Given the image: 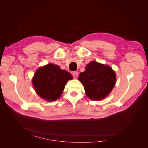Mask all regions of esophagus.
Wrapping results in <instances>:
<instances>
[{
	"label": "esophagus",
	"mask_w": 148,
	"mask_h": 148,
	"mask_svg": "<svg viewBox=\"0 0 148 148\" xmlns=\"http://www.w3.org/2000/svg\"><path fill=\"white\" fill-rule=\"evenodd\" d=\"M73 76L75 78H77L78 77V73L77 71H73Z\"/></svg>",
	"instance_id": "1"
}]
</instances>
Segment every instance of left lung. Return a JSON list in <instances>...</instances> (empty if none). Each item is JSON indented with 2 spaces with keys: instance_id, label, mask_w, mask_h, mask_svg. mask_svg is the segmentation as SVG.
<instances>
[{
  "instance_id": "left-lung-1",
  "label": "left lung",
  "mask_w": 148,
  "mask_h": 148,
  "mask_svg": "<svg viewBox=\"0 0 148 148\" xmlns=\"http://www.w3.org/2000/svg\"><path fill=\"white\" fill-rule=\"evenodd\" d=\"M78 79L83 84L89 99L100 101L112 90L116 83V75L110 66L92 61L86 65L85 71L80 73Z\"/></svg>"
}]
</instances>
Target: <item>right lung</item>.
<instances>
[{"label": "right lung", "mask_w": 148, "mask_h": 148, "mask_svg": "<svg viewBox=\"0 0 148 148\" xmlns=\"http://www.w3.org/2000/svg\"><path fill=\"white\" fill-rule=\"evenodd\" d=\"M71 75L53 64L40 67L32 79L35 91L42 99L53 101L59 99Z\"/></svg>", "instance_id": "1"}]
</instances>
